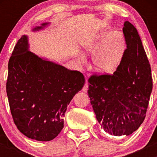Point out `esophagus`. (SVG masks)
<instances>
[{
	"mask_svg": "<svg viewBox=\"0 0 157 157\" xmlns=\"http://www.w3.org/2000/svg\"><path fill=\"white\" fill-rule=\"evenodd\" d=\"M88 87H89V84H88V82H86L84 84L83 89H82V91H83L84 93H86L87 91H88Z\"/></svg>",
	"mask_w": 157,
	"mask_h": 157,
	"instance_id": "obj_1",
	"label": "esophagus"
}]
</instances>
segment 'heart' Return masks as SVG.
I'll list each match as a JSON object with an SVG mask.
<instances>
[{
  "mask_svg": "<svg viewBox=\"0 0 157 157\" xmlns=\"http://www.w3.org/2000/svg\"><path fill=\"white\" fill-rule=\"evenodd\" d=\"M105 34H100L82 46V51L86 55H93L92 62L94 67L98 72L110 73L113 72L123 59L125 42L119 32H113L105 39ZM78 62L83 63L84 57H78Z\"/></svg>",
  "mask_w": 157,
  "mask_h": 157,
  "instance_id": "1",
  "label": "heart"
}]
</instances>
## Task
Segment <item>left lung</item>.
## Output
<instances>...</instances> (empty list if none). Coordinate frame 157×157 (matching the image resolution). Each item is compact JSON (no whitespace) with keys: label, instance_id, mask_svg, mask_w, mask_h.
Wrapping results in <instances>:
<instances>
[{"label":"left lung","instance_id":"left-lung-1","mask_svg":"<svg viewBox=\"0 0 157 157\" xmlns=\"http://www.w3.org/2000/svg\"><path fill=\"white\" fill-rule=\"evenodd\" d=\"M123 30L127 49L116 71L89 79L88 94L98 123L116 136H129L143 123L152 90L150 65L139 34L127 21Z\"/></svg>","mask_w":157,"mask_h":157}]
</instances>
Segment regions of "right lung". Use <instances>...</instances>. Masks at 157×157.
<instances>
[{"label":"right lung","mask_w":157,"mask_h":157,"mask_svg":"<svg viewBox=\"0 0 157 157\" xmlns=\"http://www.w3.org/2000/svg\"><path fill=\"white\" fill-rule=\"evenodd\" d=\"M50 22L35 26L44 30ZM85 83L84 75L30 51L28 36L18 41L8 63L6 85L10 111L18 129L39 141L54 139L63 127L67 106Z\"/></svg>","instance_id":"obj_1"}]
</instances>
